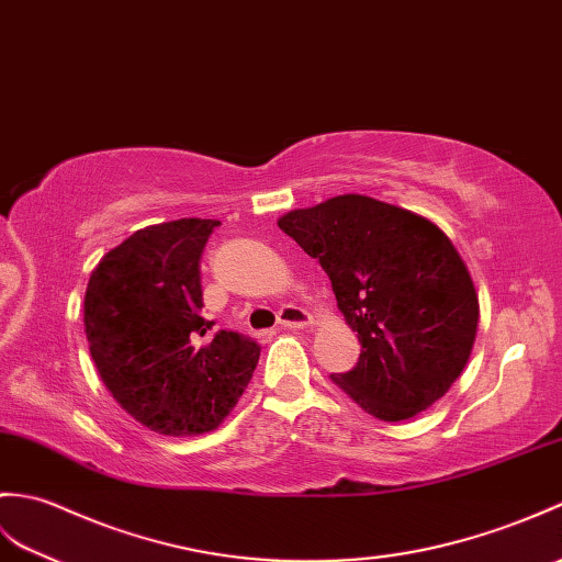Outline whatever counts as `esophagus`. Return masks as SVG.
I'll use <instances>...</instances> for the list:
<instances>
[{
  "instance_id": "34e87169",
  "label": "esophagus",
  "mask_w": 562,
  "mask_h": 562,
  "mask_svg": "<svg viewBox=\"0 0 562 562\" xmlns=\"http://www.w3.org/2000/svg\"><path fill=\"white\" fill-rule=\"evenodd\" d=\"M278 323L282 325V328H306V325H311V313L304 311L302 306H292L286 304L280 308L278 313Z\"/></svg>"
}]
</instances>
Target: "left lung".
Wrapping results in <instances>:
<instances>
[{"label":"left lung","instance_id":"1","mask_svg":"<svg viewBox=\"0 0 562 562\" xmlns=\"http://www.w3.org/2000/svg\"><path fill=\"white\" fill-rule=\"evenodd\" d=\"M278 225L328 272L359 333L357 367L333 381L381 422L412 419L446 395L479 328L474 282L448 234L359 193L290 211Z\"/></svg>","mask_w":562,"mask_h":562}]
</instances>
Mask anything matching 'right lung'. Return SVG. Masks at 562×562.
Returning a JSON list of instances; mask_svg holds the SVG:
<instances>
[{"label":"right lung","instance_id":"1","mask_svg":"<svg viewBox=\"0 0 562 562\" xmlns=\"http://www.w3.org/2000/svg\"><path fill=\"white\" fill-rule=\"evenodd\" d=\"M220 220L181 217L134 232L90 272L83 323L98 373L138 424L199 436L244 395L260 347L203 318L201 254Z\"/></svg>","mask_w":562,"mask_h":562}]
</instances>
